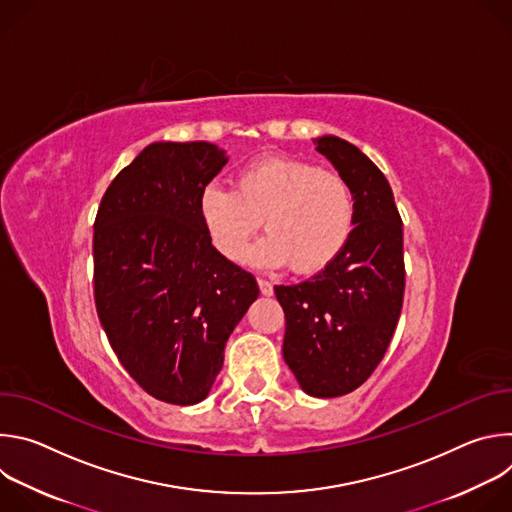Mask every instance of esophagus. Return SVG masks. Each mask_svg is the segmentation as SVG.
I'll use <instances>...</instances> for the list:
<instances>
[{"mask_svg": "<svg viewBox=\"0 0 512 512\" xmlns=\"http://www.w3.org/2000/svg\"><path fill=\"white\" fill-rule=\"evenodd\" d=\"M257 283H259V289H261L263 296H273V283H271V281H267V279H257Z\"/></svg>", "mask_w": 512, "mask_h": 512, "instance_id": "obj_1", "label": "esophagus"}]
</instances>
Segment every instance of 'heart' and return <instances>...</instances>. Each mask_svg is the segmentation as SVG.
<instances>
[{
	"instance_id": "b5f03b06",
	"label": "heart",
	"mask_w": 512,
	"mask_h": 512,
	"mask_svg": "<svg viewBox=\"0 0 512 512\" xmlns=\"http://www.w3.org/2000/svg\"><path fill=\"white\" fill-rule=\"evenodd\" d=\"M198 216L214 249L239 261L261 227L269 233L247 255L253 265L310 275L326 269L346 247L354 202L346 182L294 158H263L243 166L235 190L208 184Z\"/></svg>"
}]
</instances>
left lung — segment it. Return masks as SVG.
<instances>
[{
	"label": "left lung",
	"instance_id": "obj_1",
	"mask_svg": "<svg viewBox=\"0 0 512 512\" xmlns=\"http://www.w3.org/2000/svg\"><path fill=\"white\" fill-rule=\"evenodd\" d=\"M350 188L354 229L342 253L296 285H275L283 358L302 391L340 397L367 381L393 338L405 289L403 223L385 174L336 135L314 139Z\"/></svg>",
	"mask_w": 512,
	"mask_h": 512
}]
</instances>
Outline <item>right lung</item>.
Returning a JSON list of instances; mask_svg holds the SVG:
<instances>
[{"label":"right lung","instance_id":"right-lung-1","mask_svg":"<svg viewBox=\"0 0 512 512\" xmlns=\"http://www.w3.org/2000/svg\"><path fill=\"white\" fill-rule=\"evenodd\" d=\"M229 162L208 141L150 143L107 188L95 221V304L125 371L152 397L194 405L259 298L251 273L218 253L200 190Z\"/></svg>","mask_w":512,"mask_h":512}]
</instances>
